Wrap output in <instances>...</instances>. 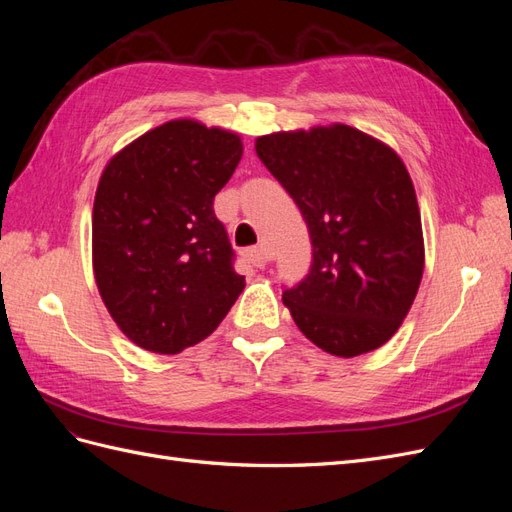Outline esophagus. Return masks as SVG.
Instances as JSON below:
<instances>
[{
  "label": "esophagus",
  "mask_w": 512,
  "mask_h": 512,
  "mask_svg": "<svg viewBox=\"0 0 512 512\" xmlns=\"http://www.w3.org/2000/svg\"><path fill=\"white\" fill-rule=\"evenodd\" d=\"M245 258L250 260L254 267L265 269V267L269 265V260H271V252L267 250L265 245H258V247H252V250H247V252H245Z\"/></svg>",
  "instance_id": "esophagus-1"
}]
</instances>
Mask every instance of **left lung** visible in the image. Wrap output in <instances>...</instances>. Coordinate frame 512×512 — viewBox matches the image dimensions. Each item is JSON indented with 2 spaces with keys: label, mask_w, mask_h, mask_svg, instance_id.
Masks as SVG:
<instances>
[{
  "label": "left lung",
  "mask_w": 512,
  "mask_h": 512,
  "mask_svg": "<svg viewBox=\"0 0 512 512\" xmlns=\"http://www.w3.org/2000/svg\"><path fill=\"white\" fill-rule=\"evenodd\" d=\"M254 147L312 239L307 277L282 294L294 324L342 359L384 346L408 316L425 269L421 211L404 160L346 123L265 134Z\"/></svg>",
  "instance_id": "left-lung-1"
}]
</instances>
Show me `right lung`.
I'll list each match as a JSON object with an SVG mask.
<instances>
[{"mask_svg": "<svg viewBox=\"0 0 512 512\" xmlns=\"http://www.w3.org/2000/svg\"><path fill=\"white\" fill-rule=\"evenodd\" d=\"M241 156L237 132L173 119L106 162L91 262L108 314L138 348L179 354L203 342L245 288L213 213Z\"/></svg>", "mask_w": 512, "mask_h": 512, "instance_id": "obj_1", "label": "right lung"}]
</instances>
